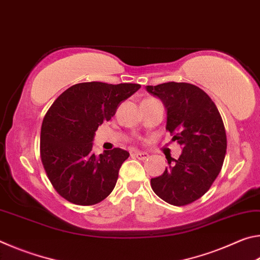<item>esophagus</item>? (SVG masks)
I'll list each match as a JSON object with an SVG mask.
<instances>
[{
  "label": "esophagus",
  "mask_w": 260,
  "mask_h": 260,
  "mask_svg": "<svg viewBox=\"0 0 260 260\" xmlns=\"http://www.w3.org/2000/svg\"><path fill=\"white\" fill-rule=\"evenodd\" d=\"M132 156H134L135 158H138V159H141V160H144L147 159V158L149 157V155L147 152H140V151H135L132 153Z\"/></svg>",
  "instance_id": "34e87169"
}]
</instances>
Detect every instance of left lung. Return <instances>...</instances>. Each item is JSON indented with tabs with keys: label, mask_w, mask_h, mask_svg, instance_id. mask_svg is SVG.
I'll use <instances>...</instances> for the list:
<instances>
[{
	"label": "left lung",
	"mask_w": 260,
	"mask_h": 260,
	"mask_svg": "<svg viewBox=\"0 0 260 260\" xmlns=\"http://www.w3.org/2000/svg\"><path fill=\"white\" fill-rule=\"evenodd\" d=\"M158 96L167 111L166 131L182 147L178 159L167 158L164 173L152 178V190L175 206L201 199L221 171L227 139L222 118L210 96L187 82H165L147 86Z\"/></svg>",
	"instance_id": "1"
}]
</instances>
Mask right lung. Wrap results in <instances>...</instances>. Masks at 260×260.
I'll list each match as a JSON object with an SVG mask.
<instances>
[{"label": "right lung", "instance_id": "obj_1", "mask_svg": "<svg viewBox=\"0 0 260 260\" xmlns=\"http://www.w3.org/2000/svg\"><path fill=\"white\" fill-rule=\"evenodd\" d=\"M140 87L81 82L68 88L51 104L41 126L40 157L48 179L63 199L86 206L111 193L129 153L113 148L96 157L91 151L94 135Z\"/></svg>", "mask_w": 260, "mask_h": 260}]
</instances>
